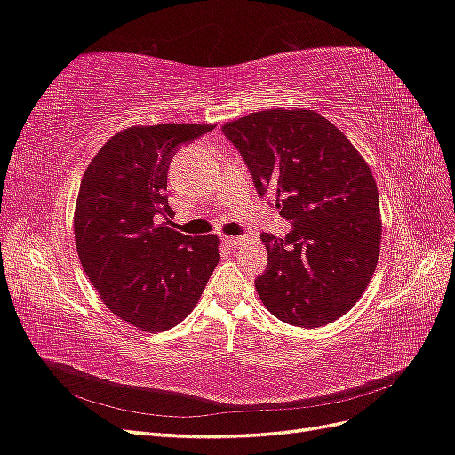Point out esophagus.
Returning a JSON list of instances; mask_svg holds the SVG:
<instances>
[{
	"label": "esophagus",
	"instance_id": "obj_1",
	"mask_svg": "<svg viewBox=\"0 0 455 455\" xmlns=\"http://www.w3.org/2000/svg\"><path fill=\"white\" fill-rule=\"evenodd\" d=\"M222 241H224L228 246H235V244H239V243L243 241V237H233V235H226Z\"/></svg>",
	"mask_w": 455,
	"mask_h": 455
}]
</instances>
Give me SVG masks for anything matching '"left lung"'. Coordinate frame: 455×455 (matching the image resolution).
<instances>
[{"label":"left lung","mask_w":455,"mask_h":455,"mask_svg":"<svg viewBox=\"0 0 455 455\" xmlns=\"http://www.w3.org/2000/svg\"><path fill=\"white\" fill-rule=\"evenodd\" d=\"M251 169L259 197L292 222L284 237L261 233L267 267L256 279L277 319L319 328L346 315L378 266L381 218L368 163L313 109H266L222 127Z\"/></svg>","instance_id":"1"}]
</instances>
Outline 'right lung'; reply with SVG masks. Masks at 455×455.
Returning <instances> with one entry per match:
<instances>
[{
	"label": "right lung",
	"instance_id": "1",
	"mask_svg": "<svg viewBox=\"0 0 455 455\" xmlns=\"http://www.w3.org/2000/svg\"><path fill=\"white\" fill-rule=\"evenodd\" d=\"M214 125L164 123L114 134L81 178L74 233L106 307L146 332L182 323L218 266V237L172 228L167 172L180 148Z\"/></svg>",
	"mask_w": 455,
	"mask_h": 455
}]
</instances>
